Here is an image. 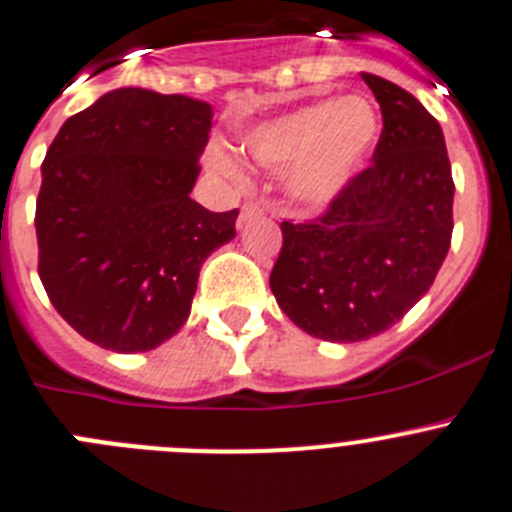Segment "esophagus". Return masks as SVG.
Returning a JSON list of instances; mask_svg holds the SVG:
<instances>
[{
	"mask_svg": "<svg viewBox=\"0 0 512 512\" xmlns=\"http://www.w3.org/2000/svg\"><path fill=\"white\" fill-rule=\"evenodd\" d=\"M265 214V209H262L260 204H255V201H250V204L242 206V211H239V227L247 222H252V219H257V216Z\"/></svg>",
	"mask_w": 512,
	"mask_h": 512,
	"instance_id": "obj_1",
	"label": "esophagus"
}]
</instances>
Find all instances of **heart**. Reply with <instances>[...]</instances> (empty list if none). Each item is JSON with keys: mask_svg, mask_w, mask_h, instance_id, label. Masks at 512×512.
Instances as JSON below:
<instances>
[{"mask_svg": "<svg viewBox=\"0 0 512 512\" xmlns=\"http://www.w3.org/2000/svg\"><path fill=\"white\" fill-rule=\"evenodd\" d=\"M380 137V112L367 96L319 99L255 124L242 135V150L267 170H283V191L306 211L334 204L365 170ZM209 165L239 178V165L224 147L209 150Z\"/></svg>", "mask_w": 512, "mask_h": 512, "instance_id": "obj_1", "label": "heart"}]
</instances>
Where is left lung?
Wrapping results in <instances>:
<instances>
[{
    "mask_svg": "<svg viewBox=\"0 0 512 512\" xmlns=\"http://www.w3.org/2000/svg\"><path fill=\"white\" fill-rule=\"evenodd\" d=\"M382 112L372 165L316 222H283L270 290L298 329L365 342L428 293L451 245L454 181L444 132L421 101L362 73Z\"/></svg>",
    "mask_w": 512,
    "mask_h": 512,
    "instance_id": "left-lung-1",
    "label": "left lung"
}]
</instances>
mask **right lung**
<instances>
[{
	"label": "right lung",
	"instance_id": "right-lung-1",
	"mask_svg": "<svg viewBox=\"0 0 512 512\" xmlns=\"http://www.w3.org/2000/svg\"><path fill=\"white\" fill-rule=\"evenodd\" d=\"M211 104L124 86L66 119L43 160L38 273L78 334L119 354L155 349L191 313L201 265L237 209L191 199Z\"/></svg>",
	"mask_w": 512,
	"mask_h": 512
}]
</instances>
